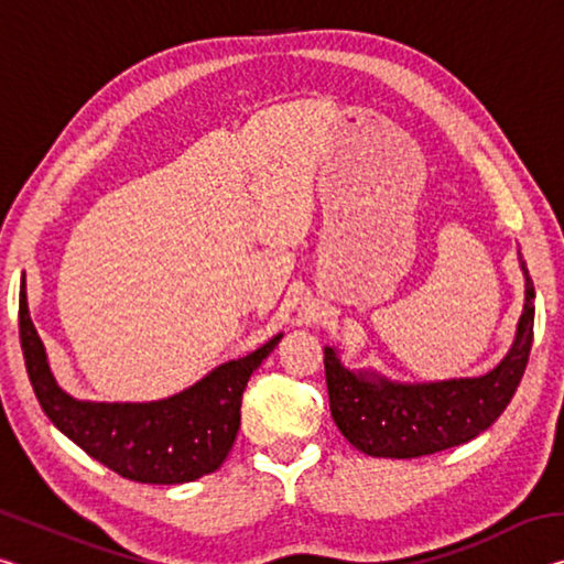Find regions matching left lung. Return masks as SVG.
Wrapping results in <instances>:
<instances>
[{"label": "left lung", "mask_w": 564, "mask_h": 564, "mask_svg": "<svg viewBox=\"0 0 564 564\" xmlns=\"http://www.w3.org/2000/svg\"><path fill=\"white\" fill-rule=\"evenodd\" d=\"M524 273V305L514 340L498 366L480 378L398 383L373 370H348L326 346L330 415L346 441L370 457H423L473 441L502 415L518 390L532 348L534 285Z\"/></svg>", "instance_id": "left-lung-1"}]
</instances>
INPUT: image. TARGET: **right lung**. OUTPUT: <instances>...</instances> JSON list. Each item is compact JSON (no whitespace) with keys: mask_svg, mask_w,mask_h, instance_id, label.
<instances>
[{"mask_svg":"<svg viewBox=\"0 0 564 564\" xmlns=\"http://www.w3.org/2000/svg\"><path fill=\"white\" fill-rule=\"evenodd\" d=\"M281 338L283 333L164 400H76L56 383L44 343L30 318L26 281L22 279L19 285V340L34 395L46 417L94 460L133 482L181 485L218 470L241 425V395L248 378Z\"/></svg>","mask_w":564,"mask_h":564,"instance_id":"obj_1","label":"right lung"}]
</instances>
